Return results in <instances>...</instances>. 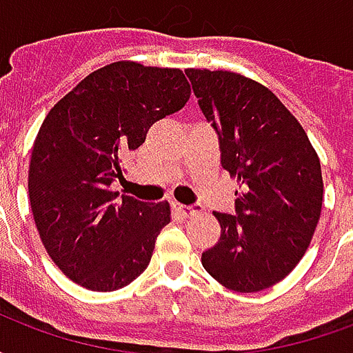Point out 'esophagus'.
Returning a JSON list of instances; mask_svg holds the SVG:
<instances>
[{
    "instance_id": "34e87169",
    "label": "esophagus",
    "mask_w": 353,
    "mask_h": 353,
    "mask_svg": "<svg viewBox=\"0 0 353 353\" xmlns=\"http://www.w3.org/2000/svg\"><path fill=\"white\" fill-rule=\"evenodd\" d=\"M174 210L179 212L183 217H191V215H194L196 212H199V208L196 206H185V204H177V202L174 204Z\"/></svg>"
}]
</instances>
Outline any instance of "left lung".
Instances as JSON below:
<instances>
[{
    "label": "left lung",
    "instance_id": "8db88e82",
    "mask_svg": "<svg viewBox=\"0 0 353 353\" xmlns=\"http://www.w3.org/2000/svg\"><path fill=\"white\" fill-rule=\"evenodd\" d=\"M185 73L219 138L221 166L242 183L234 215L215 214L221 238L202 253V265L232 291H263L295 268L318 227V154L299 121L263 85L230 72Z\"/></svg>",
    "mask_w": 353,
    "mask_h": 353
}]
</instances>
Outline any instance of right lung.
Returning <instances> with one entry per match:
<instances>
[{
  "mask_svg": "<svg viewBox=\"0 0 353 353\" xmlns=\"http://www.w3.org/2000/svg\"><path fill=\"white\" fill-rule=\"evenodd\" d=\"M191 96L179 70L115 62L92 72L45 117L35 138L28 192L45 250L83 288L115 291L153 255L170 206L121 196L126 154L151 124Z\"/></svg>",
  "mask_w": 353,
  "mask_h": 353,
  "instance_id": "obj_1",
  "label": "right lung"
}]
</instances>
